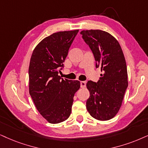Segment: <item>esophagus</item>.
I'll use <instances>...</instances> for the list:
<instances>
[{
    "label": "esophagus",
    "instance_id": "obj_1",
    "mask_svg": "<svg viewBox=\"0 0 148 148\" xmlns=\"http://www.w3.org/2000/svg\"><path fill=\"white\" fill-rule=\"evenodd\" d=\"M86 87V82L85 81H80V87L84 88Z\"/></svg>",
    "mask_w": 148,
    "mask_h": 148
}]
</instances>
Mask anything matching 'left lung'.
<instances>
[{"label": "left lung", "mask_w": 148, "mask_h": 148, "mask_svg": "<svg viewBox=\"0 0 148 148\" xmlns=\"http://www.w3.org/2000/svg\"><path fill=\"white\" fill-rule=\"evenodd\" d=\"M89 46L102 74L97 83L89 80L87 87L90 96L87 109L93 118L101 121L113 118L121 106L128 87L126 63L119 42L111 34L101 30L80 32Z\"/></svg>", "instance_id": "1"}]
</instances>
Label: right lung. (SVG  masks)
<instances>
[{"label": "right lung", "mask_w": 148, "mask_h": 148, "mask_svg": "<svg viewBox=\"0 0 148 148\" xmlns=\"http://www.w3.org/2000/svg\"><path fill=\"white\" fill-rule=\"evenodd\" d=\"M78 30L61 31L44 38L33 50L29 68V93L37 109L51 124L70 117L78 80L61 78L59 73Z\"/></svg>", "instance_id": "obj_1"}]
</instances>
